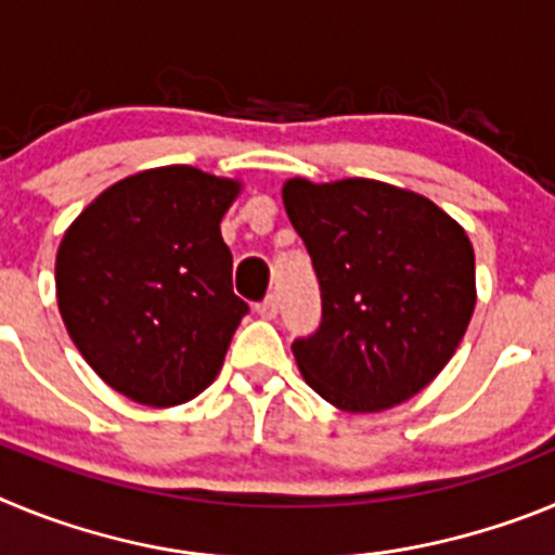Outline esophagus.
I'll return each instance as SVG.
<instances>
[{"instance_id": "1", "label": "esophagus", "mask_w": 555, "mask_h": 555, "mask_svg": "<svg viewBox=\"0 0 555 555\" xmlns=\"http://www.w3.org/2000/svg\"><path fill=\"white\" fill-rule=\"evenodd\" d=\"M255 311H258V317H261V320H274V317H278V311H281V306H278V297H274V294H269L267 300L258 302V308H255Z\"/></svg>"}]
</instances>
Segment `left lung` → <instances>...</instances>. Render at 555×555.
Wrapping results in <instances>:
<instances>
[{
  "mask_svg": "<svg viewBox=\"0 0 555 555\" xmlns=\"http://www.w3.org/2000/svg\"><path fill=\"white\" fill-rule=\"evenodd\" d=\"M283 205L322 288L320 331L292 345L306 384L350 414L420 395L473 320L467 230L423 194L370 178H292Z\"/></svg>",
  "mask_w": 555,
  "mask_h": 555,
  "instance_id": "obj_1",
  "label": "left lung"
}]
</instances>
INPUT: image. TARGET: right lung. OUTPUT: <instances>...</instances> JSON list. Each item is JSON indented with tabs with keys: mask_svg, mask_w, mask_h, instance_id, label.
<instances>
[{
	"mask_svg": "<svg viewBox=\"0 0 555 555\" xmlns=\"http://www.w3.org/2000/svg\"><path fill=\"white\" fill-rule=\"evenodd\" d=\"M244 183L155 166L113 183L68 224L57 311L88 366L132 403L171 409L208 389L247 313L222 217Z\"/></svg>",
	"mask_w": 555,
	"mask_h": 555,
	"instance_id": "right-lung-1",
	"label": "right lung"
}]
</instances>
